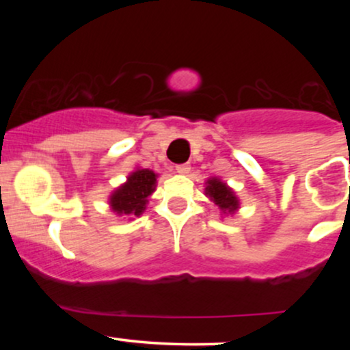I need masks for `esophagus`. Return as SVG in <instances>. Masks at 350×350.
<instances>
[{
	"label": "esophagus",
	"mask_w": 350,
	"mask_h": 350,
	"mask_svg": "<svg viewBox=\"0 0 350 350\" xmlns=\"http://www.w3.org/2000/svg\"><path fill=\"white\" fill-rule=\"evenodd\" d=\"M189 171H191V166H189V164H178V166H176V172H179V174H187Z\"/></svg>",
	"instance_id": "obj_1"
}]
</instances>
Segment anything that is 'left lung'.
<instances>
[{
    "label": "left lung",
    "mask_w": 350,
    "mask_h": 350,
    "mask_svg": "<svg viewBox=\"0 0 350 350\" xmlns=\"http://www.w3.org/2000/svg\"><path fill=\"white\" fill-rule=\"evenodd\" d=\"M206 196L222 211V214H234L240 206L235 192L219 178L207 179Z\"/></svg>",
    "instance_id": "obj_1"
}]
</instances>
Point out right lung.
<instances>
[{
  "label": "right lung",
  "instance_id": "right-lung-1",
  "mask_svg": "<svg viewBox=\"0 0 350 350\" xmlns=\"http://www.w3.org/2000/svg\"><path fill=\"white\" fill-rule=\"evenodd\" d=\"M158 174L150 170H136L128 176L126 183L111 192V211L118 215L139 217L144 212L148 198L154 192Z\"/></svg>",
  "mask_w": 350,
  "mask_h": 350
}]
</instances>
